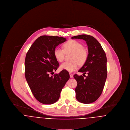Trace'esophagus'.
Listing matches in <instances>:
<instances>
[{
    "label": "esophagus",
    "mask_w": 130,
    "mask_h": 130,
    "mask_svg": "<svg viewBox=\"0 0 130 130\" xmlns=\"http://www.w3.org/2000/svg\"><path fill=\"white\" fill-rule=\"evenodd\" d=\"M73 74H71V73H70V77L71 78H73Z\"/></svg>",
    "instance_id": "1"
}]
</instances>
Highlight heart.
Returning a JSON list of instances; mask_svg holds the SVG:
<instances>
[{"instance_id":"obj_1","label":"heart","mask_w":130,"mask_h":130,"mask_svg":"<svg viewBox=\"0 0 130 130\" xmlns=\"http://www.w3.org/2000/svg\"><path fill=\"white\" fill-rule=\"evenodd\" d=\"M63 49L57 47L54 50V54L56 59L59 62H62L65 58V54L73 53L72 56V62H65L60 66V69L69 72H73L76 70L78 64L83 65L86 62L89 56V52L87 49L80 42L70 40L63 44Z\"/></svg>"}]
</instances>
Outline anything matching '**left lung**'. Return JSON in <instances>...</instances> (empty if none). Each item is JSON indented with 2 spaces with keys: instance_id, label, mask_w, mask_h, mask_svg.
I'll return each instance as SVG.
<instances>
[{
  "instance_id": "1",
  "label": "left lung",
  "mask_w": 130,
  "mask_h": 130,
  "mask_svg": "<svg viewBox=\"0 0 130 130\" xmlns=\"http://www.w3.org/2000/svg\"><path fill=\"white\" fill-rule=\"evenodd\" d=\"M72 38L84 40L89 52L86 62L78 71L88 75L85 78L81 75H74L77 81L75 97L81 103H91L99 98L105 85L107 76L106 54L99 42L91 36L81 35Z\"/></svg>"
}]
</instances>
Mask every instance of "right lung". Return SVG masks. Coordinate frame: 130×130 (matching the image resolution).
Listing matches in <instances>:
<instances>
[{
	"label": "right lung",
	"instance_id": "1",
	"mask_svg": "<svg viewBox=\"0 0 130 130\" xmlns=\"http://www.w3.org/2000/svg\"><path fill=\"white\" fill-rule=\"evenodd\" d=\"M66 41L64 37L42 36L36 40L27 53L25 78L34 96L42 104L56 102L70 78L69 72L65 70L51 75L59 66L54 50Z\"/></svg>",
	"mask_w": 130,
	"mask_h": 130
}]
</instances>
